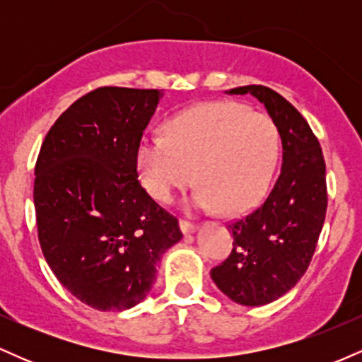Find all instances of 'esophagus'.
I'll use <instances>...</instances> for the list:
<instances>
[{
    "mask_svg": "<svg viewBox=\"0 0 362 362\" xmlns=\"http://www.w3.org/2000/svg\"><path fill=\"white\" fill-rule=\"evenodd\" d=\"M180 230L184 235H190V233H195L197 231V224L190 223V221H185V219H182L180 221Z\"/></svg>",
    "mask_w": 362,
    "mask_h": 362,
    "instance_id": "esophagus-1",
    "label": "esophagus"
}]
</instances>
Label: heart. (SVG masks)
Here are the masks:
<instances>
[{"label":"heart","mask_w":362,"mask_h":362,"mask_svg":"<svg viewBox=\"0 0 362 362\" xmlns=\"http://www.w3.org/2000/svg\"><path fill=\"white\" fill-rule=\"evenodd\" d=\"M279 158V131L269 115L235 102H214L178 115L167 136L148 134L136 151L146 192L158 202L195 180L189 209L248 211L265 194Z\"/></svg>","instance_id":"1"}]
</instances>
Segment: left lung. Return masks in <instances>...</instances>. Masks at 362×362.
Listing matches in <instances>:
<instances>
[{"mask_svg":"<svg viewBox=\"0 0 362 362\" xmlns=\"http://www.w3.org/2000/svg\"><path fill=\"white\" fill-rule=\"evenodd\" d=\"M228 95H252L276 122L282 167L264 204L228 224L233 250L211 271L231 301L262 306L296 286L308 269L327 213L325 160L308 122L277 91L238 86Z\"/></svg>","mask_w":362,"mask_h":362,"instance_id":"8db88e82","label":"left lung"}]
</instances>
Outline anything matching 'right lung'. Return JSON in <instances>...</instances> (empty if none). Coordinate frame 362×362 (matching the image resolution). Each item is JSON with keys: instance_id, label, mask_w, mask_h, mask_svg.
I'll use <instances>...</instances> for the list:
<instances>
[{"instance_id": "right-lung-1", "label": "right lung", "mask_w": 362, "mask_h": 362, "mask_svg": "<svg viewBox=\"0 0 362 362\" xmlns=\"http://www.w3.org/2000/svg\"><path fill=\"white\" fill-rule=\"evenodd\" d=\"M161 90L103 86L54 122L35 165L39 242L54 276L98 311L136 306L180 242L177 218L138 180L136 151Z\"/></svg>"}]
</instances>
